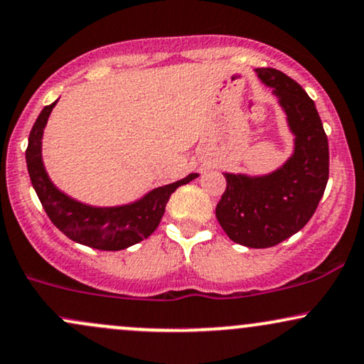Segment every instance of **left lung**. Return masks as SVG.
I'll return each instance as SVG.
<instances>
[{"mask_svg":"<svg viewBox=\"0 0 364 364\" xmlns=\"http://www.w3.org/2000/svg\"><path fill=\"white\" fill-rule=\"evenodd\" d=\"M272 87L294 133V154L260 178L225 173L215 215L225 235L248 248H270L303 229L328 181V140L315 102L298 82L275 68H257Z\"/></svg>","mask_w":364,"mask_h":364,"instance_id":"obj_1","label":"left lung"}]
</instances>
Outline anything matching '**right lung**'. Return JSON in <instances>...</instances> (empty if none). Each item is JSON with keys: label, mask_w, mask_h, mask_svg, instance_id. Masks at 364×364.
I'll return each mask as SVG.
<instances>
[{"label": "right lung", "mask_w": 364, "mask_h": 364, "mask_svg": "<svg viewBox=\"0 0 364 364\" xmlns=\"http://www.w3.org/2000/svg\"><path fill=\"white\" fill-rule=\"evenodd\" d=\"M54 106L56 102L49 104L41 111L31 129L25 150L32 186L51 223L70 240L106 252H118L149 237L161 223L169 196L176 191L178 186L186 185L198 174H188L185 179L156 188L139 202L129 205L99 208L77 202L53 185L41 156L43 132Z\"/></svg>", "instance_id": "obj_1"}]
</instances>
